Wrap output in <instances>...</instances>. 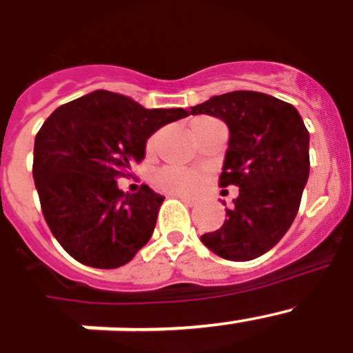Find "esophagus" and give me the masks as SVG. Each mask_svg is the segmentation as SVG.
Wrapping results in <instances>:
<instances>
[{"label":"esophagus","instance_id":"esophagus-1","mask_svg":"<svg viewBox=\"0 0 353 353\" xmlns=\"http://www.w3.org/2000/svg\"><path fill=\"white\" fill-rule=\"evenodd\" d=\"M179 199L180 201H183L185 205H189V207H194L196 203H198V199L191 198V196H183V194H179Z\"/></svg>","mask_w":353,"mask_h":353}]
</instances>
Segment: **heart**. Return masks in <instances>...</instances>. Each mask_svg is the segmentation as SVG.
Listing matches in <instances>:
<instances>
[{
	"mask_svg": "<svg viewBox=\"0 0 353 353\" xmlns=\"http://www.w3.org/2000/svg\"><path fill=\"white\" fill-rule=\"evenodd\" d=\"M198 121V120H196ZM154 141L150 143V146ZM157 185L162 191L174 192V194H187L196 191L201 183V174L196 171L182 170V168H164L157 173Z\"/></svg>",
	"mask_w": 353,
	"mask_h": 353,
	"instance_id": "1",
	"label": "heart"
}]
</instances>
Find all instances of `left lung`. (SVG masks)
<instances>
[{"label": "left lung", "mask_w": 353, "mask_h": 353, "mask_svg": "<svg viewBox=\"0 0 353 353\" xmlns=\"http://www.w3.org/2000/svg\"><path fill=\"white\" fill-rule=\"evenodd\" d=\"M191 114L228 125L219 182L239 187L223 226L201 242L224 260H254L285 236L297 215L310 176V132L292 104L248 90L212 97Z\"/></svg>", "instance_id": "1"}]
</instances>
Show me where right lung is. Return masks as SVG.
I'll return each mask as SVG.
<instances>
[{
	"instance_id": "1",
	"label": "right lung",
	"mask_w": 353,
	"mask_h": 353,
	"mask_svg": "<svg viewBox=\"0 0 353 353\" xmlns=\"http://www.w3.org/2000/svg\"><path fill=\"white\" fill-rule=\"evenodd\" d=\"M185 117L182 108L146 109L130 97L97 90L43 121L33 179L46 223L72 258L117 269L148 242L164 196L148 185L123 192L117 179L145 159L155 130Z\"/></svg>"
}]
</instances>
